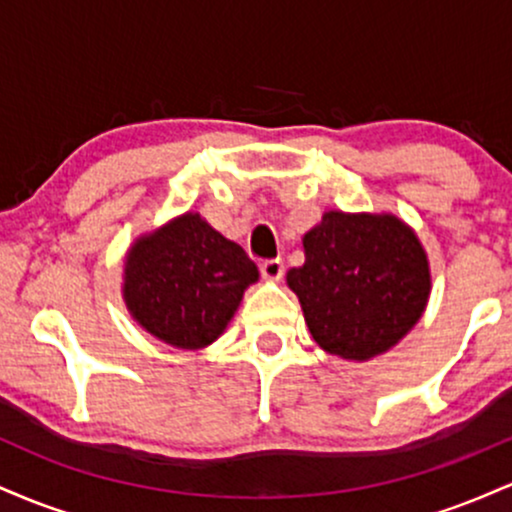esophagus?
Wrapping results in <instances>:
<instances>
[{
  "instance_id": "34e87169",
  "label": "esophagus",
  "mask_w": 512,
  "mask_h": 512,
  "mask_svg": "<svg viewBox=\"0 0 512 512\" xmlns=\"http://www.w3.org/2000/svg\"><path fill=\"white\" fill-rule=\"evenodd\" d=\"M260 272H262V276H264V279H267V281H279L281 276H284V262H281V260H267V262H262Z\"/></svg>"
}]
</instances>
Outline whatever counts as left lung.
Segmentation results:
<instances>
[{
    "label": "left lung",
    "mask_w": 512,
    "mask_h": 512,
    "mask_svg": "<svg viewBox=\"0 0 512 512\" xmlns=\"http://www.w3.org/2000/svg\"><path fill=\"white\" fill-rule=\"evenodd\" d=\"M303 267L286 284L327 354L370 361L414 330L431 296L419 236L390 211L330 209L303 236Z\"/></svg>",
    "instance_id": "obj_1"
}]
</instances>
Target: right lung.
<instances>
[{"mask_svg":"<svg viewBox=\"0 0 512 512\" xmlns=\"http://www.w3.org/2000/svg\"><path fill=\"white\" fill-rule=\"evenodd\" d=\"M260 272L238 243L185 211L134 238L122 262V301L158 342L207 349L226 332Z\"/></svg>","mask_w":512,"mask_h":512,"instance_id":"obj_1","label":"right lung"}]
</instances>
